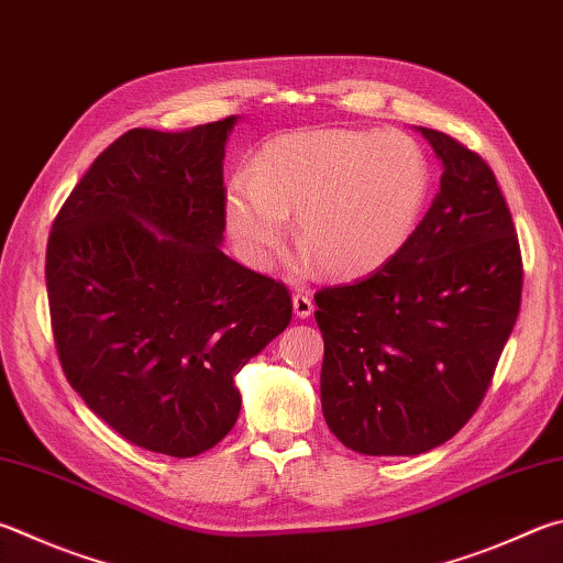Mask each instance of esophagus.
Returning <instances> with one entry per match:
<instances>
[{
	"label": "esophagus",
	"instance_id": "obj_1",
	"mask_svg": "<svg viewBox=\"0 0 563 563\" xmlns=\"http://www.w3.org/2000/svg\"><path fill=\"white\" fill-rule=\"evenodd\" d=\"M314 310L312 305V298L308 292H295L292 295V312L295 317H300V320H305V317H310Z\"/></svg>",
	"mask_w": 563,
	"mask_h": 563
}]
</instances>
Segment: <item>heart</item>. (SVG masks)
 Returning <instances> with one entry per match:
<instances>
[{"label":"heart","mask_w":563,"mask_h":563,"mask_svg":"<svg viewBox=\"0 0 563 563\" xmlns=\"http://www.w3.org/2000/svg\"><path fill=\"white\" fill-rule=\"evenodd\" d=\"M431 191L426 152L404 132L327 128L275 137L227 189V229L243 261L268 268L288 233L302 263L362 278L411 241Z\"/></svg>","instance_id":"1"}]
</instances>
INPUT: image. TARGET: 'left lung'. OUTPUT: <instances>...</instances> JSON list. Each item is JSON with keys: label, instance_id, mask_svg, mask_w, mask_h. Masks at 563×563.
Masks as SVG:
<instances>
[{"label": "left lung", "instance_id": "1", "mask_svg": "<svg viewBox=\"0 0 563 563\" xmlns=\"http://www.w3.org/2000/svg\"><path fill=\"white\" fill-rule=\"evenodd\" d=\"M441 191L396 258L314 295L322 413L364 455H421L463 428L493 382L522 300L512 213L485 159L418 128Z\"/></svg>", "mask_w": 563, "mask_h": 563}]
</instances>
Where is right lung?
<instances>
[{"label": "right lung", "mask_w": 563, "mask_h": 563, "mask_svg": "<svg viewBox=\"0 0 563 563\" xmlns=\"http://www.w3.org/2000/svg\"><path fill=\"white\" fill-rule=\"evenodd\" d=\"M239 115L135 128L98 155L54 221L46 290L60 366L145 451L194 457L236 423V374L290 324L288 288L219 246Z\"/></svg>", "instance_id": "1"}]
</instances>
